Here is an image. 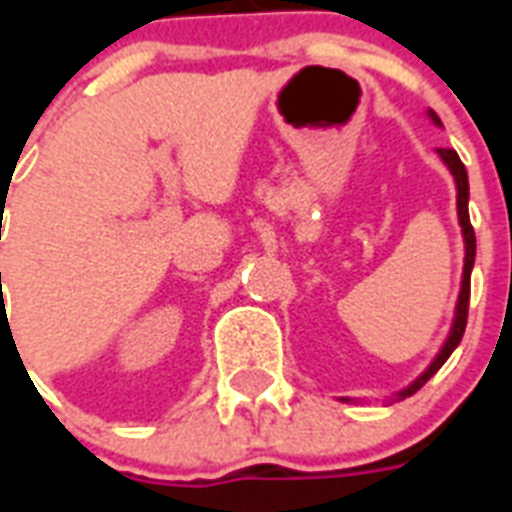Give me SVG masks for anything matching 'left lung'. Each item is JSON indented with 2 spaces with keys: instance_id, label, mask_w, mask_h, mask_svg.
I'll return each mask as SVG.
<instances>
[{
  "instance_id": "obj_1",
  "label": "left lung",
  "mask_w": 512,
  "mask_h": 512,
  "mask_svg": "<svg viewBox=\"0 0 512 512\" xmlns=\"http://www.w3.org/2000/svg\"><path fill=\"white\" fill-rule=\"evenodd\" d=\"M430 119L441 127V119H438L433 111H430ZM438 156L444 159V164L449 167V172L454 175V183H457V217H460V225H462V239H465V268H462V289H460V297H457V311H454V324H452V332L446 337L444 348L438 350V356L433 358V364L425 369V372L417 377V380L404 388L398 393V398H406L417 393V390L425 385V382L433 377V374L444 366V361L452 356V350L460 345L462 335H465V324H468V305H470V271H473V263H476V233H473V225H470V215H468V196H470V188H468V172H465V164L460 162V156L457 151L452 148H438Z\"/></svg>"
}]
</instances>
